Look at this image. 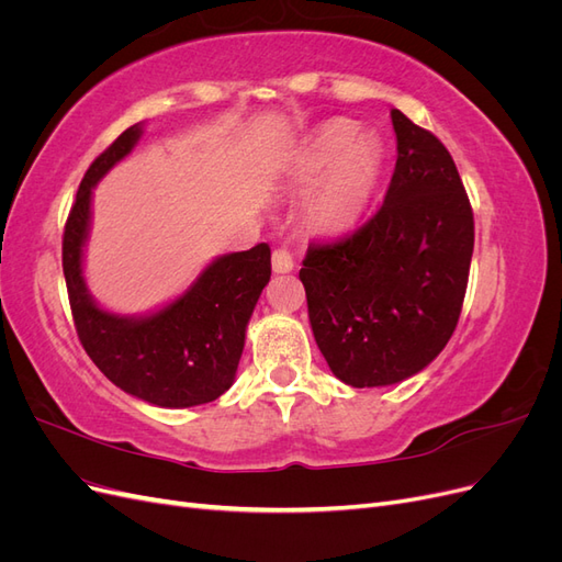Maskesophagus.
I'll return each mask as SVG.
<instances>
[{
	"instance_id": "esophagus-1",
	"label": "esophagus",
	"mask_w": 562,
	"mask_h": 562,
	"mask_svg": "<svg viewBox=\"0 0 562 562\" xmlns=\"http://www.w3.org/2000/svg\"><path fill=\"white\" fill-rule=\"evenodd\" d=\"M271 267H274L277 274H288V271L295 269V260L288 248H277L271 255Z\"/></svg>"
}]
</instances>
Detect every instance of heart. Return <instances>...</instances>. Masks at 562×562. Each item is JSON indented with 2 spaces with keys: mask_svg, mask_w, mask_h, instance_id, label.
<instances>
[{
  "mask_svg": "<svg viewBox=\"0 0 562 562\" xmlns=\"http://www.w3.org/2000/svg\"><path fill=\"white\" fill-rule=\"evenodd\" d=\"M384 166L382 143L353 124L323 126L304 145L293 166V182L312 187L307 203L312 225L323 232H345L359 220L375 194Z\"/></svg>",
  "mask_w": 562,
  "mask_h": 562,
  "instance_id": "1",
  "label": "heart"
}]
</instances>
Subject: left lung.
I'll list each match as a JSON object with an SVG mask.
<instances>
[{"label":"left lung","instance_id":"left-lung-1","mask_svg":"<svg viewBox=\"0 0 562 562\" xmlns=\"http://www.w3.org/2000/svg\"><path fill=\"white\" fill-rule=\"evenodd\" d=\"M396 168L382 209L342 241L310 246L300 281L337 380L389 386L417 375L454 333L473 255L462 178L434 133L391 110Z\"/></svg>","mask_w":562,"mask_h":562}]
</instances>
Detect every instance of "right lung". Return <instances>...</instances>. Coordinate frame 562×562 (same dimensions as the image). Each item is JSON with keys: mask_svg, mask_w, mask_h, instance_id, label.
<instances>
[{"mask_svg": "<svg viewBox=\"0 0 562 562\" xmlns=\"http://www.w3.org/2000/svg\"><path fill=\"white\" fill-rule=\"evenodd\" d=\"M140 138L143 124L126 128L79 184L63 234L67 295L83 349L112 384L157 407L203 405L223 396L236 378L248 321L271 277V250L258 244L220 255L182 295L155 312L124 316L100 307L83 279L93 187Z\"/></svg>", "mask_w": 562, "mask_h": 562, "instance_id": "right-lung-1", "label": "right lung"}]
</instances>
